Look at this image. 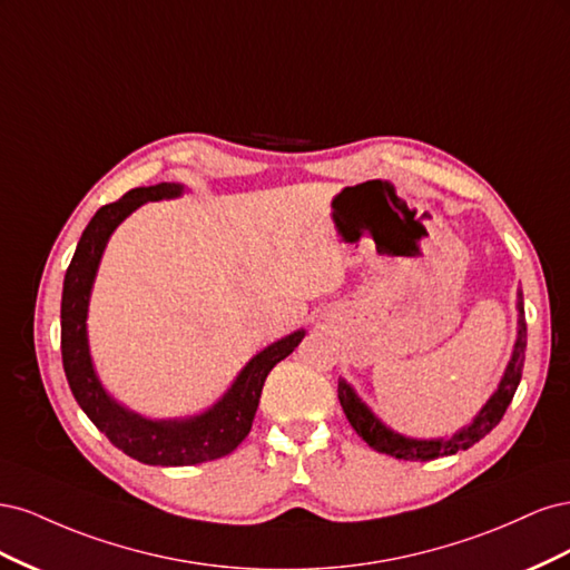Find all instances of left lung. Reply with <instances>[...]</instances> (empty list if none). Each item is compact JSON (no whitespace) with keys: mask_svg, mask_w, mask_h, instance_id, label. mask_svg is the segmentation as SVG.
I'll list each match as a JSON object with an SVG mask.
<instances>
[{"mask_svg":"<svg viewBox=\"0 0 570 570\" xmlns=\"http://www.w3.org/2000/svg\"><path fill=\"white\" fill-rule=\"evenodd\" d=\"M515 312H519V333H515L513 352H511V358L504 368L502 381H499L490 400L482 404V409L475 413L469 425L459 428L454 435H446V438H430V440L406 438L377 419L371 411V406L356 394V390L347 381H344V377H340V383H337L340 404H342L344 416H347V421L356 430V435L364 440L371 450L381 452V454H390L394 459H404V461H419V459L430 461L438 456H450L461 450H469V446L480 442L499 421H502L504 411L511 404L515 387H519L521 375H523L528 327H525L523 292L521 289L515 292Z\"/></svg>","mask_w":570,"mask_h":570,"instance_id":"obj_1","label":"left lung"}]
</instances>
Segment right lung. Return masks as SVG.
<instances>
[{"mask_svg": "<svg viewBox=\"0 0 570 570\" xmlns=\"http://www.w3.org/2000/svg\"><path fill=\"white\" fill-rule=\"evenodd\" d=\"M183 193L185 185L180 183H159L135 187L118 202L101 206L80 235L61 295V356L76 402L120 452L149 465H195L237 450L252 430L266 375L278 361L295 352L306 335L302 327L268 344L247 361L218 402L195 416L147 419L114 400L95 371L88 340V308L101 254L114 230L135 209L147 202L176 199Z\"/></svg>", "mask_w": 570, "mask_h": 570, "instance_id": "add662e5", "label": "right lung"}]
</instances>
